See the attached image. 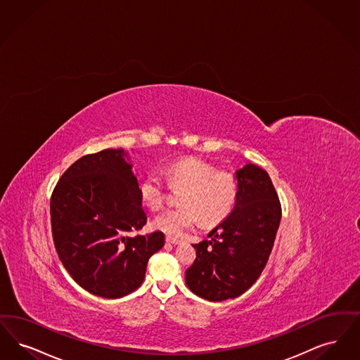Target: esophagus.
Here are the masks:
<instances>
[{"label": "esophagus", "mask_w": 360, "mask_h": 360, "mask_svg": "<svg viewBox=\"0 0 360 360\" xmlns=\"http://www.w3.org/2000/svg\"><path fill=\"white\" fill-rule=\"evenodd\" d=\"M167 243H172V245H180L181 240L177 238H172V236H167Z\"/></svg>", "instance_id": "obj_1"}]
</instances>
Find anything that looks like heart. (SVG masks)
<instances>
[{"label":"heart","mask_w":360,"mask_h":360,"mask_svg":"<svg viewBox=\"0 0 360 360\" xmlns=\"http://www.w3.org/2000/svg\"><path fill=\"white\" fill-rule=\"evenodd\" d=\"M164 176L169 187L183 189L177 199L180 205L164 210L152 220V227L158 231L179 236L199 219L211 226L231 214L238 198V183L231 173L218 171L200 158L186 157L167 165ZM167 188L158 173L145 174L139 186L141 202L157 210L165 200Z\"/></svg>","instance_id":"obj_1"}]
</instances>
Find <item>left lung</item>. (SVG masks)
<instances>
[{"instance_id": "left-lung-1", "label": "left lung", "mask_w": 360, "mask_h": 360, "mask_svg": "<svg viewBox=\"0 0 360 360\" xmlns=\"http://www.w3.org/2000/svg\"><path fill=\"white\" fill-rule=\"evenodd\" d=\"M238 198L233 212L193 245L196 259L186 271L187 286L199 297L224 301L245 293L265 269L281 220V203L262 168L236 171Z\"/></svg>"}]
</instances>
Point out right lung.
<instances>
[{
	"mask_svg": "<svg viewBox=\"0 0 360 360\" xmlns=\"http://www.w3.org/2000/svg\"><path fill=\"white\" fill-rule=\"evenodd\" d=\"M124 149L80 157L51 196L55 249L74 281L91 295L120 298L140 288L164 234L130 235L146 224L139 181Z\"/></svg>",
	"mask_w": 360,
	"mask_h": 360,
	"instance_id": "add662e5",
	"label": "right lung"
}]
</instances>
